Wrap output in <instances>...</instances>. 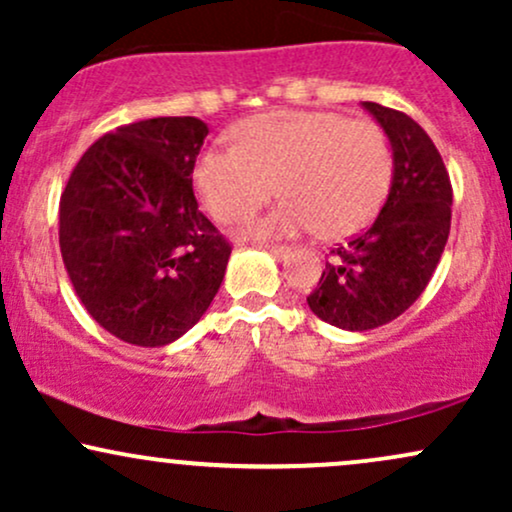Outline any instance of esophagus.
Returning a JSON list of instances; mask_svg holds the SVG:
<instances>
[{"mask_svg":"<svg viewBox=\"0 0 512 512\" xmlns=\"http://www.w3.org/2000/svg\"><path fill=\"white\" fill-rule=\"evenodd\" d=\"M262 248L267 250V252H272L274 257H284L286 252H289V248H286V245H276V243H264Z\"/></svg>","mask_w":512,"mask_h":512,"instance_id":"obj_1","label":"esophagus"}]
</instances>
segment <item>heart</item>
<instances>
[{
  "label": "heart",
  "instance_id": "b5f03b06",
  "mask_svg": "<svg viewBox=\"0 0 512 512\" xmlns=\"http://www.w3.org/2000/svg\"><path fill=\"white\" fill-rule=\"evenodd\" d=\"M392 151L383 127L332 110H274L236 127V146L204 151L197 187L221 223L248 219L279 192L286 202L248 238H284L320 228L342 238L363 228L390 190Z\"/></svg>",
  "mask_w": 512,
  "mask_h": 512
}]
</instances>
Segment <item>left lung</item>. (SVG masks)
<instances>
[{"label":"left lung","instance_id":"8db88e82","mask_svg":"<svg viewBox=\"0 0 512 512\" xmlns=\"http://www.w3.org/2000/svg\"><path fill=\"white\" fill-rule=\"evenodd\" d=\"M385 129L395 156L387 199L363 233L330 250L310 310L339 330L387 325L409 308L436 272L450 236L452 185L436 144L399 110L363 103Z\"/></svg>","mask_w":512,"mask_h":512}]
</instances>
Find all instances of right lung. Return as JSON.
<instances>
[{"label": "right lung", "instance_id": "1", "mask_svg": "<svg viewBox=\"0 0 512 512\" xmlns=\"http://www.w3.org/2000/svg\"><path fill=\"white\" fill-rule=\"evenodd\" d=\"M209 127L151 117L103 134L60 199V250L88 315L127 344L166 346L207 313L231 243L199 211L195 161Z\"/></svg>", "mask_w": 512, "mask_h": 512}]
</instances>
